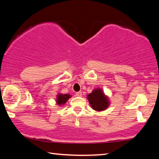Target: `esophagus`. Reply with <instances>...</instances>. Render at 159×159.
Instances as JSON below:
<instances>
[{
    "label": "esophagus",
    "instance_id": "34e87169",
    "mask_svg": "<svg viewBox=\"0 0 159 159\" xmlns=\"http://www.w3.org/2000/svg\"><path fill=\"white\" fill-rule=\"evenodd\" d=\"M76 95L78 96V97H80V96L82 95V92H81V91H79V92H77V93H76Z\"/></svg>",
    "mask_w": 159,
    "mask_h": 159
}]
</instances>
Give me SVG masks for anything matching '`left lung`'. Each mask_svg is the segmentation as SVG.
<instances>
[{"mask_svg": "<svg viewBox=\"0 0 159 159\" xmlns=\"http://www.w3.org/2000/svg\"><path fill=\"white\" fill-rule=\"evenodd\" d=\"M88 102L93 109L98 111H104L110 104L109 98L101 88H95L87 95Z\"/></svg>", "mask_w": 159, "mask_h": 159, "instance_id": "8db88e82", "label": "left lung"}]
</instances>
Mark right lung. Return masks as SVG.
I'll list each match as a JSON object with an SVG mask.
<instances>
[{
    "mask_svg": "<svg viewBox=\"0 0 159 159\" xmlns=\"http://www.w3.org/2000/svg\"><path fill=\"white\" fill-rule=\"evenodd\" d=\"M71 95H69V94H61V93H58L57 95V99H56V102L58 105H64L65 104L67 100L71 98Z\"/></svg>",
    "mask_w": 159,
    "mask_h": 159,
    "instance_id": "right-lung-1",
    "label": "right lung"
}]
</instances>
